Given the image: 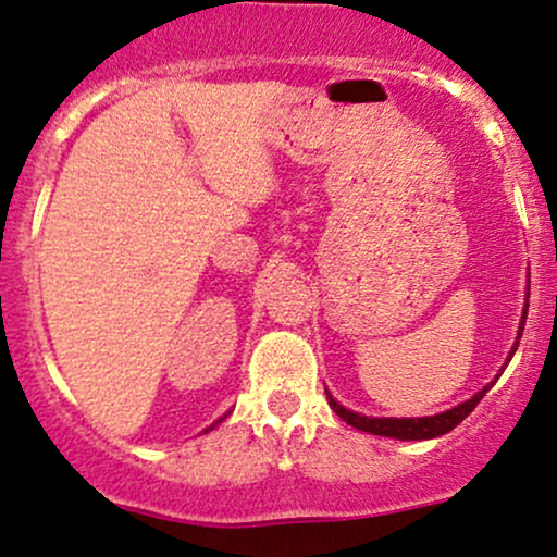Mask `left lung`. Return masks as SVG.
Here are the masks:
<instances>
[{"label": "left lung", "instance_id": "8db88e82", "mask_svg": "<svg viewBox=\"0 0 557 557\" xmlns=\"http://www.w3.org/2000/svg\"><path fill=\"white\" fill-rule=\"evenodd\" d=\"M527 308H529V304H527ZM527 308H524V317H521L519 337H516V345H513L511 355L516 352V347H519L521 332H524ZM491 386L482 388V392L474 394L472 399L461 401V405L451 407V410H446L441 414H431V418H366V414L345 410L339 401H334L330 392H326V399H330L332 410L337 412L347 425L358 428V431H366V433H373V435H386V438H399V441H425V438H435V435H444L448 431H454V428H457L461 420H465L467 414H470L474 407L480 405V399L485 397L487 392H491Z\"/></svg>", "mask_w": 557, "mask_h": 557}]
</instances>
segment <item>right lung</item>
I'll return each instance as SVG.
<instances>
[{
    "instance_id": "add662e5",
    "label": "right lung",
    "mask_w": 557,
    "mask_h": 557,
    "mask_svg": "<svg viewBox=\"0 0 557 557\" xmlns=\"http://www.w3.org/2000/svg\"><path fill=\"white\" fill-rule=\"evenodd\" d=\"M218 423H223V418H220V420H218ZM218 423H214V425H218ZM214 425H210V428H214Z\"/></svg>"
}]
</instances>
